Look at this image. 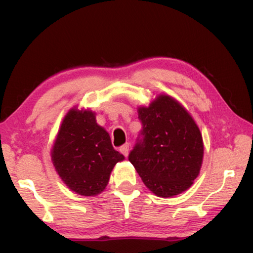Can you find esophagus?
<instances>
[{"label": "esophagus", "mask_w": 253, "mask_h": 253, "mask_svg": "<svg viewBox=\"0 0 253 253\" xmlns=\"http://www.w3.org/2000/svg\"><path fill=\"white\" fill-rule=\"evenodd\" d=\"M119 152H121L124 156L127 157L128 156V152H129V145L124 144L123 146L119 147Z\"/></svg>", "instance_id": "esophagus-1"}]
</instances>
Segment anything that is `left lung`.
Masks as SVG:
<instances>
[{"mask_svg": "<svg viewBox=\"0 0 253 253\" xmlns=\"http://www.w3.org/2000/svg\"><path fill=\"white\" fill-rule=\"evenodd\" d=\"M142 123L128 160L154 194L169 198L186 191L198 177L203 160L199 127L172 97L158 96L138 108Z\"/></svg>", "mask_w": 253, "mask_h": 253, "instance_id": "obj_1", "label": "left lung"}]
</instances>
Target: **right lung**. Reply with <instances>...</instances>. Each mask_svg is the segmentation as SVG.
Returning a JSON list of instances; mask_svg holds the SVG:
<instances>
[{"mask_svg":"<svg viewBox=\"0 0 253 253\" xmlns=\"http://www.w3.org/2000/svg\"><path fill=\"white\" fill-rule=\"evenodd\" d=\"M51 157L67 186L84 196L104 191L114 166L125 158L115 151L109 134L96 123L95 114L77 109L63 119Z\"/></svg>","mask_w":253,"mask_h":253,"instance_id":"add662e5","label":"right lung"}]
</instances>
